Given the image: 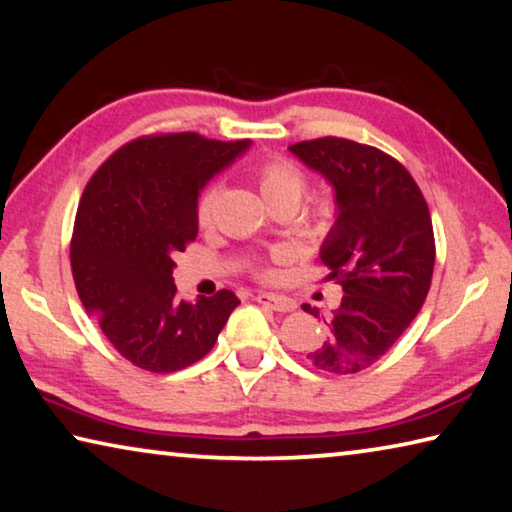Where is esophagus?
<instances>
[{
    "instance_id": "esophagus-1",
    "label": "esophagus",
    "mask_w": 512,
    "mask_h": 512,
    "mask_svg": "<svg viewBox=\"0 0 512 512\" xmlns=\"http://www.w3.org/2000/svg\"><path fill=\"white\" fill-rule=\"evenodd\" d=\"M255 300L262 302V305H266V307L275 309V311H293V307H296L293 305V300L282 298V296H273V293H257Z\"/></svg>"
}]
</instances>
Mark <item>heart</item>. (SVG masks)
<instances>
[{
	"label": "heart",
	"instance_id": "b5f03b06",
	"mask_svg": "<svg viewBox=\"0 0 512 512\" xmlns=\"http://www.w3.org/2000/svg\"><path fill=\"white\" fill-rule=\"evenodd\" d=\"M257 185L268 205L291 203L298 207L302 196L307 192L305 173H302L296 164H291L289 160H282V158L266 160L262 167L257 169ZM216 196H219V185H210L201 194V198H198L196 219L201 228H207V225L212 223ZM334 221H336V205L332 201H318L314 207H311L309 228L316 237H325L327 232L332 230ZM262 275L271 277L273 273L262 271Z\"/></svg>",
	"mask_w": 512,
	"mask_h": 512
}]
</instances>
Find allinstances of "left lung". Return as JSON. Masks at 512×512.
<instances>
[{"mask_svg":"<svg viewBox=\"0 0 512 512\" xmlns=\"http://www.w3.org/2000/svg\"><path fill=\"white\" fill-rule=\"evenodd\" d=\"M289 151L334 192L336 221L320 259L345 293L327 341L307 357L318 370L352 375L384 357L424 305L436 262L429 207L411 173L375 146L320 137Z\"/></svg>","mask_w":512,"mask_h":512,"instance_id":"8db88e82","label":"left lung"}]
</instances>
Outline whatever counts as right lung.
Listing matches in <instances>:
<instances>
[{"label":"right lung","mask_w":512,"mask_h":512,"mask_svg":"<svg viewBox=\"0 0 512 512\" xmlns=\"http://www.w3.org/2000/svg\"><path fill=\"white\" fill-rule=\"evenodd\" d=\"M250 149L196 133L142 137L110 155L85 187L72 237V273L85 311L121 357L176 372L214 348L235 293L178 300L173 255L198 235L196 205L216 173Z\"/></svg>","instance_id":"obj_1"}]
</instances>
